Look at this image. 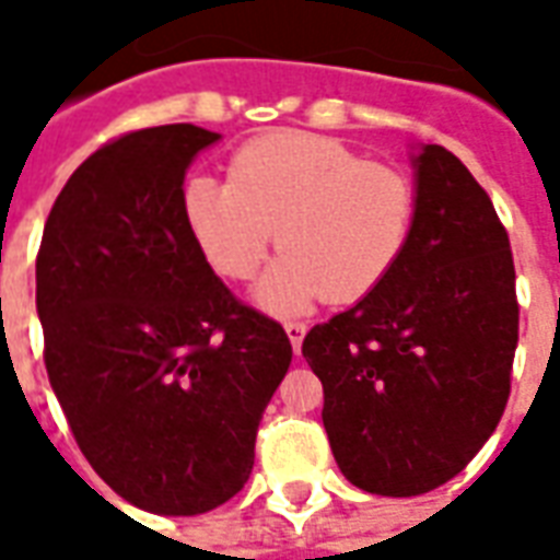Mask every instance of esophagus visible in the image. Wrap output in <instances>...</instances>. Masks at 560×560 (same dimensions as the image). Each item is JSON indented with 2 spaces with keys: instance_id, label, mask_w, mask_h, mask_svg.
Segmentation results:
<instances>
[{
  "instance_id": "1",
  "label": "esophagus",
  "mask_w": 560,
  "mask_h": 560,
  "mask_svg": "<svg viewBox=\"0 0 560 560\" xmlns=\"http://www.w3.org/2000/svg\"><path fill=\"white\" fill-rule=\"evenodd\" d=\"M284 332H288V339H291L293 353L303 351V339H305V332H308V327H305L303 320H288V324H284Z\"/></svg>"
}]
</instances>
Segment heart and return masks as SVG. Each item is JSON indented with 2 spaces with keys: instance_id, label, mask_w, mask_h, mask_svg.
<instances>
[{
  "instance_id": "1",
  "label": "heart",
  "mask_w": 560,
  "mask_h": 560,
  "mask_svg": "<svg viewBox=\"0 0 560 560\" xmlns=\"http://www.w3.org/2000/svg\"><path fill=\"white\" fill-rule=\"evenodd\" d=\"M183 203L200 252L228 279H248L279 240L284 255L255 291L276 315L324 296L363 300L399 264L417 221L408 173L303 131L248 140L228 183L191 176Z\"/></svg>"
}]
</instances>
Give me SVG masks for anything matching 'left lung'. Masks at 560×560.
<instances>
[{
	"mask_svg": "<svg viewBox=\"0 0 560 560\" xmlns=\"http://www.w3.org/2000/svg\"><path fill=\"white\" fill-rule=\"evenodd\" d=\"M413 171L417 221L399 264L303 341L341 474L387 498L432 492L480 453L518 341L513 252L489 195L434 143Z\"/></svg>",
	"mask_w": 560,
	"mask_h": 560,
	"instance_id": "8db88e82",
	"label": "left lung"
}]
</instances>
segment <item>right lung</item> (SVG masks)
Listing matches in <instances>:
<instances>
[{
  "label": "right lung",
  "instance_id": "obj_1",
  "mask_svg": "<svg viewBox=\"0 0 560 560\" xmlns=\"http://www.w3.org/2000/svg\"><path fill=\"white\" fill-rule=\"evenodd\" d=\"M215 140L176 122L95 149L56 197L35 260L44 365L80 453L161 516L243 489L293 357L281 324L212 272L185 219V171Z\"/></svg>",
  "mask_w": 560,
  "mask_h": 560
}]
</instances>
